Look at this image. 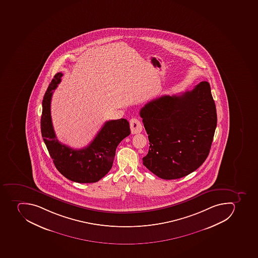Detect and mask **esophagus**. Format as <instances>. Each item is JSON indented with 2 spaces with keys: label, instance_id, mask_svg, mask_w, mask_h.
Returning <instances> with one entry per match:
<instances>
[{
  "label": "esophagus",
  "instance_id": "34e87169",
  "mask_svg": "<svg viewBox=\"0 0 258 258\" xmlns=\"http://www.w3.org/2000/svg\"><path fill=\"white\" fill-rule=\"evenodd\" d=\"M130 126L132 134H138L142 131L141 122L137 118H132L130 120Z\"/></svg>",
  "mask_w": 258,
  "mask_h": 258
}]
</instances>
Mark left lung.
Returning <instances> with one entry per match:
<instances>
[{"instance_id": "8db88e82", "label": "left lung", "mask_w": 258, "mask_h": 258, "mask_svg": "<svg viewBox=\"0 0 258 258\" xmlns=\"http://www.w3.org/2000/svg\"><path fill=\"white\" fill-rule=\"evenodd\" d=\"M140 115L150 145L143 164L154 175L164 180L184 177L208 158L217 123L208 82L180 95L151 100Z\"/></svg>"}]
</instances>
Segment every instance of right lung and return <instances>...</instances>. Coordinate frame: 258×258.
Instances as JSON below:
<instances>
[{
    "mask_svg": "<svg viewBox=\"0 0 258 258\" xmlns=\"http://www.w3.org/2000/svg\"><path fill=\"white\" fill-rule=\"evenodd\" d=\"M62 76V73L54 75L44 95L41 136L54 166L63 176L78 183L99 181L113 166L117 145L131 134L129 122L125 118L106 121L91 143L81 150L58 142L50 116V101Z\"/></svg>",
    "mask_w": 258,
    "mask_h": 258,
    "instance_id": "obj_1",
    "label": "right lung"
}]
</instances>
